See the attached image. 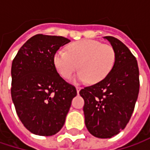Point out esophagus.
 Masks as SVG:
<instances>
[{"mask_svg": "<svg viewBox=\"0 0 150 150\" xmlns=\"http://www.w3.org/2000/svg\"><path fill=\"white\" fill-rule=\"evenodd\" d=\"M81 89V87H76V91H77V94H79V92H80V90Z\"/></svg>", "mask_w": 150, "mask_h": 150, "instance_id": "esophagus-1", "label": "esophagus"}]
</instances>
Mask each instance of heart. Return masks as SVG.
I'll use <instances>...</instances> for the list:
<instances>
[{"label": "heart", "instance_id": "b5f03b06", "mask_svg": "<svg viewBox=\"0 0 150 150\" xmlns=\"http://www.w3.org/2000/svg\"><path fill=\"white\" fill-rule=\"evenodd\" d=\"M68 52L57 50L54 65L62 78L69 79L77 68L80 69L74 81L96 84L102 81L113 69L116 54L113 47L95 40H81L68 46Z\"/></svg>", "mask_w": 150, "mask_h": 150}]
</instances>
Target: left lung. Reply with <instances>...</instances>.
I'll list each match as a JSON object with an SVG mask.
<instances>
[{"label": "left lung", "instance_id": "left-lung-1", "mask_svg": "<svg viewBox=\"0 0 150 150\" xmlns=\"http://www.w3.org/2000/svg\"><path fill=\"white\" fill-rule=\"evenodd\" d=\"M115 51V63L102 81L80 91L84 99L85 124L91 135L111 138L122 130L132 115L139 94L135 57L120 40L105 36Z\"/></svg>", "mask_w": 150, "mask_h": 150}]
</instances>
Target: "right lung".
<instances>
[{
  "instance_id": "1",
  "label": "right lung",
  "mask_w": 150,
  "mask_h": 150,
  "mask_svg": "<svg viewBox=\"0 0 150 150\" xmlns=\"http://www.w3.org/2000/svg\"><path fill=\"white\" fill-rule=\"evenodd\" d=\"M70 41L36 35L19 49L12 62L11 96L24 127L35 135H55L63 127L75 88L54 65V54Z\"/></svg>"
}]
</instances>
